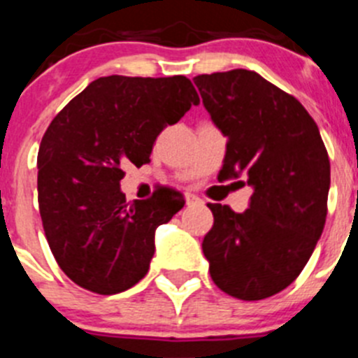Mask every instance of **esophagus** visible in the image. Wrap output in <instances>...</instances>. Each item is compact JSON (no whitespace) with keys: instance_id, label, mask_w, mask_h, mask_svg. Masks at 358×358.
<instances>
[{"instance_id":"34e87169","label":"esophagus","mask_w":358,"mask_h":358,"mask_svg":"<svg viewBox=\"0 0 358 358\" xmlns=\"http://www.w3.org/2000/svg\"><path fill=\"white\" fill-rule=\"evenodd\" d=\"M201 197H197V195L194 194H186V204L188 206H194V204H201Z\"/></svg>"}]
</instances>
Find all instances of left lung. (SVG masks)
Returning a JSON list of instances; mask_svg holds the SVG:
<instances>
[{
    "mask_svg": "<svg viewBox=\"0 0 358 358\" xmlns=\"http://www.w3.org/2000/svg\"><path fill=\"white\" fill-rule=\"evenodd\" d=\"M194 82L227 138L220 177L243 176L255 189L243 213L208 204L213 227L202 251L211 280L236 299H265L301 274L324 229L327 147L301 102L258 73L231 69Z\"/></svg>",
    "mask_w": 358,
    "mask_h": 358,
    "instance_id": "left-lung-1",
    "label": "left lung"
}]
</instances>
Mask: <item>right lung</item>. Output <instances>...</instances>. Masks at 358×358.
<instances>
[{"label":"right lung","mask_w":358,"mask_h":358,"mask_svg":"<svg viewBox=\"0 0 358 358\" xmlns=\"http://www.w3.org/2000/svg\"><path fill=\"white\" fill-rule=\"evenodd\" d=\"M199 94L189 78H96L52 120L37 154L44 235L66 276L110 296L147 274L154 233L185 206L176 189L127 202L120 192L127 164L150 163L152 145Z\"/></svg>","instance_id":"obj_1"}]
</instances>
